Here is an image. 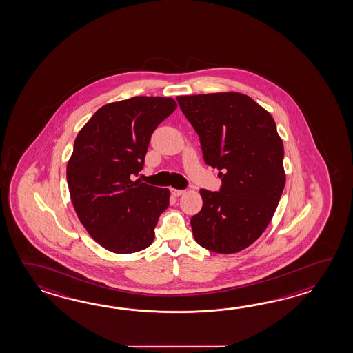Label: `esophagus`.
Masks as SVG:
<instances>
[{
  "mask_svg": "<svg viewBox=\"0 0 353 353\" xmlns=\"http://www.w3.org/2000/svg\"><path fill=\"white\" fill-rule=\"evenodd\" d=\"M170 192L174 196H180V195L184 194V190H180V189H175V188H170Z\"/></svg>",
  "mask_w": 353,
  "mask_h": 353,
  "instance_id": "obj_1",
  "label": "esophagus"
}]
</instances>
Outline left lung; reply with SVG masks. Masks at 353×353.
Returning a JSON list of instances; mask_svg holds the SVG:
<instances>
[{
    "mask_svg": "<svg viewBox=\"0 0 353 353\" xmlns=\"http://www.w3.org/2000/svg\"><path fill=\"white\" fill-rule=\"evenodd\" d=\"M199 135L204 161L219 170V192L201 189L203 207L190 219L195 241L236 254L266 230L285 187L284 145L270 113L239 92L178 96Z\"/></svg>",
    "mask_w": 353,
    "mask_h": 353,
    "instance_id": "1",
    "label": "left lung"
}]
</instances>
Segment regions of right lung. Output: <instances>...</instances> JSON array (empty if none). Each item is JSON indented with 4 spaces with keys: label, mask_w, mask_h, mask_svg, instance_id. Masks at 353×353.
Segmentation results:
<instances>
[{
    "label": "right lung",
    "mask_w": 353,
    "mask_h": 353,
    "mask_svg": "<svg viewBox=\"0 0 353 353\" xmlns=\"http://www.w3.org/2000/svg\"><path fill=\"white\" fill-rule=\"evenodd\" d=\"M176 108L169 97L128 98L102 105L75 137L67 180L75 213L90 237L114 254L149 248L170 192L132 180L150 137Z\"/></svg>",
    "instance_id": "right-lung-1"
}]
</instances>
